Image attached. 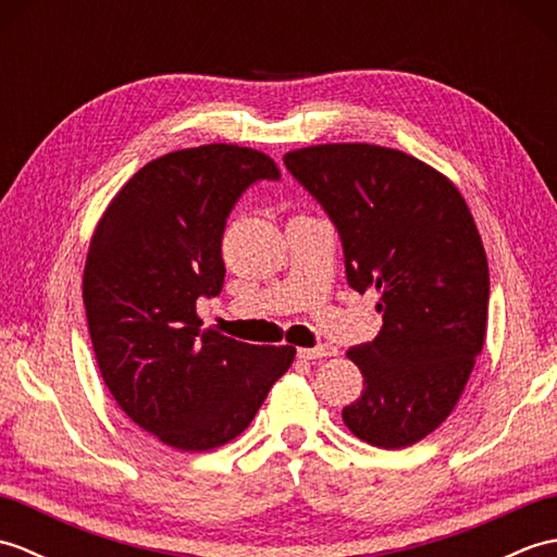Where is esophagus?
<instances>
[{
    "instance_id": "34e87169",
    "label": "esophagus",
    "mask_w": 557,
    "mask_h": 557,
    "mask_svg": "<svg viewBox=\"0 0 557 557\" xmlns=\"http://www.w3.org/2000/svg\"><path fill=\"white\" fill-rule=\"evenodd\" d=\"M337 349L333 345H318L311 349H299V359L304 361H318V359H325V357H335Z\"/></svg>"
}]
</instances>
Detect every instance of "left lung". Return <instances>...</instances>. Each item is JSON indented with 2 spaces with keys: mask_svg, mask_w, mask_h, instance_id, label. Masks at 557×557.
<instances>
[{
  "mask_svg": "<svg viewBox=\"0 0 557 557\" xmlns=\"http://www.w3.org/2000/svg\"><path fill=\"white\" fill-rule=\"evenodd\" d=\"M285 164L333 220L349 287L381 294V333L347 351L363 393L342 419L375 447L419 443L455 409L486 337L491 280L474 218L447 176L393 148L311 146Z\"/></svg>",
  "mask_w": 557,
  "mask_h": 557,
  "instance_id": "1",
  "label": "left lung"
}]
</instances>
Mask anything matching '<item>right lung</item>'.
<instances>
[{
  "mask_svg": "<svg viewBox=\"0 0 557 557\" xmlns=\"http://www.w3.org/2000/svg\"><path fill=\"white\" fill-rule=\"evenodd\" d=\"M263 180L280 170L251 148L168 152L124 184L90 239L83 304L102 381L128 419L182 453L234 441L297 354L200 330L196 315L224 285L230 212Z\"/></svg>",
  "mask_w": 557,
  "mask_h": 557,
  "instance_id": "right-lung-1",
  "label": "right lung"
}]
</instances>
